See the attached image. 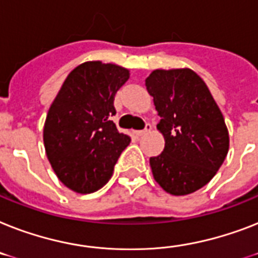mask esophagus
I'll list each match as a JSON object with an SVG mask.
<instances>
[{
  "label": "esophagus",
  "instance_id": "obj_1",
  "mask_svg": "<svg viewBox=\"0 0 258 258\" xmlns=\"http://www.w3.org/2000/svg\"><path fill=\"white\" fill-rule=\"evenodd\" d=\"M151 130H152V125H151L150 123H147V124H146V127H144V130L135 131V134H136V136H143V135H146L147 133H150Z\"/></svg>",
  "mask_w": 258,
  "mask_h": 258
}]
</instances>
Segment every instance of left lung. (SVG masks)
<instances>
[{
  "label": "left lung",
  "instance_id": "8db88e82",
  "mask_svg": "<svg viewBox=\"0 0 258 258\" xmlns=\"http://www.w3.org/2000/svg\"><path fill=\"white\" fill-rule=\"evenodd\" d=\"M165 140L150 158L156 183L171 195L200 189L216 175L229 150L224 116L205 82L190 69L154 70L146 79Z\"/></svg>",
  "mask_w": 258,
  "mask_h": 258
}]
</instances>
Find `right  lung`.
Instances as JSON below:
<instances>
[{
    "label": "right lung",
    "mask_w": 258,
    "mask_h": 258,
    "mask_svg": "<svg viewBox=\"0 0 258 258\" xmlns=\"http://www.w3.org/2000/svg\"><path fill=\"white\" fill-rule=\"evenodd\" d=\"M130 78L127 69L89 60L68 75L46 116L43 143L58 179L78 194H91L110 180L131 142L111 120L115 94Z\"/></svg>",
    "instance_id": "right-lung-1"
}]
</instances>
